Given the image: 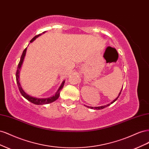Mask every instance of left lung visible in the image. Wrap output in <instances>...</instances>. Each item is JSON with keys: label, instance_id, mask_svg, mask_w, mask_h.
<instances>
[{"label": "left lung", "instance_id": "obj_1", "mask_svg": "<svg viewBox=\"0 0 149 149\" xmlns=\"http://www.w3.org/2000/svg\"><path fill=\"white\" fill-rule=\"evenodd\" d=\"M121 91H122V90L120 91V93H119V96H120V93H121ZM119 96L117 97L116 99H115V100L112 101V102H111V104H112L113 102H114L117 100H118V97H119ZM111 104H107V105H105V106H99V107H91V106H85L86 107H88V108H90V109H97V110H100V109H104V108H105V107H107L108 106H109Z\"/></svg>", "mask_w": 149, "mask_h": 149}]
</instances>
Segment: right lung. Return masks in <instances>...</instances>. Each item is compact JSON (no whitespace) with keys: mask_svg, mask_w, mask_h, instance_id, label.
Listing matches in <instances>:
<instances>
[{"mask_svg":"<svg viewBox=\"0 0 149 149\" xmlns=\"http://www.w3.org/2000/svg\"><path fill=\"white\" fill-rule=\"evenodd\" d=\"M45 32V31H43V33ZM42 33L41 34H39V35H37L35 36V37L31 39L30 40V43L32 42L33 41H34V40H35L36 38H37L38 36L41 35ZM26 48L24 49L23 53H22V55L21 56V58H20V60L19 63V65H18V66H17V71H16V81H17V85H18V88H19V89L20 91V93H21V94L22 96H23L26 100H27L28 101H29L30 102H32L33 104H37V105H42V104H49V103H51V102H53L54 101H55L60 96V91L62 89V88H63V86H64V83H65V81H63L62 83L61 86L60 87L59 89L58 90V91L56 92V93L55 94V95H54L52 97H47V98H37V97H31L30 96H29V94H27L26 93H25L24 90L22 89V88H21L20 86V83H19V70L20 69V67L22 66V63H23V61H24V58L25 57V53H26Z\"/></svg>","mask_w":149,"mask_h":149,"instance_id":"obj_1","label":"right lung"}]
</instances>
